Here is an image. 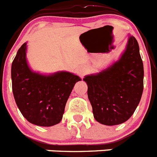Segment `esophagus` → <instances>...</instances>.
Returning a JSON list of instances; mask_svg holds the SVG:
<instances>
[{"instance_id": "1", "label": "esophagus", "mask_w": 157, "mask_h": 157, "mask_svg": "<svg viewBox=\"0 0 157 157\" xmlns=\"http://www.w3.org/2000/svg\"><path fill=\"white\" fill-rule=\"evenodd\" d=\"M86 72H87V68H86V67H84V66L81 67V68L80 69V70H79V73H80V75H84Z\"/></svg>"}]
</instances>
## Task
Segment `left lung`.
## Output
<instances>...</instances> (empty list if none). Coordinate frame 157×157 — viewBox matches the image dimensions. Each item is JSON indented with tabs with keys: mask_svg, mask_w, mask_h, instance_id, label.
Wrapping results in <instances>:
<instances>
[{
	"mask_svg": "<svg viewBox=\"0 0 157 157\" xmlns=\"http://www.w3.org/2000/svg\"><path fill=\"white\" fill-rule=\"evenodd\" d=\"M143 63L135 36L129 37L121 59L106 70L84 78L94 119L113 126L128 121L143 91Z\"/></svg>",
	"mask_w": 157,
	"mask_h": 157,
	"instance_id": "left-lung-1",
	"label": "left lung"
}]
</instances>
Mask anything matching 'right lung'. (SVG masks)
<instances>
[{
    "instance_id": "right-lung-1",
    "label": "right lung",
    "mask_w": 157,
    "mask_h": 157,
    "mask_svg": "<svg viewBox=\"0 0 157 157\" xmlns=\"http://www.w3.org/2000/svg\"><path fill=\"white\" fill-rule=\"evenodd\" d=\"M26 43L12 65V91L21 113L29 123L50 127L62 121L72 90L80 78L69 72L44 76L30 70L26 59Z\"/></svg>"
}]
</instances>
